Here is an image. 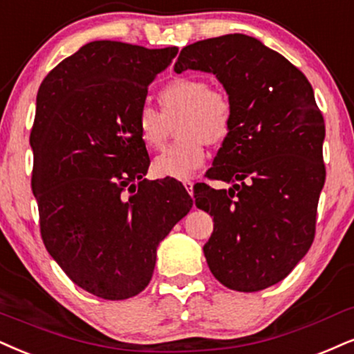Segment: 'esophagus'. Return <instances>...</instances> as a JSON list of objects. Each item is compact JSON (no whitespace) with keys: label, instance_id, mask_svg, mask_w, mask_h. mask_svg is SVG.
<instances>
[{"label":"esophagus","instance_id":"34e87169","mask_svg":"<svg viewBox=\"0 0 354 354\" xmlns=\"http://www.w3.org/2000/svg\"><path fill=\"white\" fill-rule=\"evenodd\" d=\"M184 187H185L187 192H189L190 195L194 194V182H192V180H185V182H184Z\"/></svg>","mask_w":354,"mask_h":354}]
</instances>
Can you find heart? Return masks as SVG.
<instances>
[{
  "label": "heart",
  "mask_w": 354,
  "mask_h": 354,
  "mask_svg": "<svg viewBox=\"0 0 354 354\" xmlns=\"http://www.w3.org/2000/svg\"><path fill=\"white\" fill-rule=\"evenodd\" d=\"M160 110L142 106L136 128L149 149H160L167 141L169 123L182 115L178 136L182 139L154 159L152 169L159 177L185 180L205 162L207 141L221 142L230 131L231 106L225 95L212 90L198 77H177L157 95Z\"/></svg>",
  "instance_id": "b5f03b06"
}]
</instances>
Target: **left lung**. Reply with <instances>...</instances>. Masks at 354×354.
I'll list each match as a JSON object with an SVG mask.
<instances>
[{
  "mask_svg": "<svg viewBox=\"0 0 354 354\" xmlns=\"http://www.w3.org/2000/svg\"><path fill=\"white\" fill-rule=\"evenodd\" d=\"M213 73L228 93L230 131L195 205L213 216L203 246L208 268L231 290L281 282L310 250L325 184V121L307 77L279 52L244 34L180 50L174 71Z\"/></svg>",
  "mask_w": 354,
  "mask_h": 354,
  "instance_id": "8db88e82",
  "label": "left lung"
}]
</instances>
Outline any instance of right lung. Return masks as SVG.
<instances>
[{"label":"right lung","mask_w":354,"mask_h":354,"mask_svg":"<svg viewBox=\"0 0 354 354\" xmlns=\"http://www.w3.org/2000/svg\"><path fill=\"white\" fill-rule=\"evenodd\" d=\"M177 52L93 41L39 86L29 141L42 241L72 282L104 300L146 289L157 246L194 205L176 178H144L151 160L136 128Z\"/></svg>","instance_id":"right-lung-1"}]
</instances>
